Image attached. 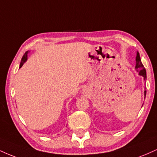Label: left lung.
<instances>
[{"label": "left lung", "mask_w": 157, "mask_h": 157, "mask_svg": "<svg viewBox=\"0 0 157 157\" xmlns=\"http://www.w3.org/2000/svg\"><path fill=\"white\" fill-rule=\"evenodd\" d=\"M135 68H136V71L139 72V75L143 77L144 80H145V79H146V71H145V68H144V66L142 63L141 59H140V54H139L138 52L137 53H136V67ZM144 95H145H145H146V91H145V92H144Z\"/></svg>", "instance_id": "1"}]
</instances>
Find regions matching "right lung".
Segmentation results:
<instances>
[{"mask_svg":"<svg viewBox=\"0 0 157 157\" xmlns=\"http://www.w3.org/2000/svg\"><path fill=\"white\" fill-rule=\"evenodd\" d=\"M29 51H27L25 52V54L23 55L22 59H21V64H20V68L22 67V66L23 65V63H24L27 60V56H28V53H29Z\"/></svg>","mask_w":157,"mask_h":157,"instance_id":"right-lung-1","label":"right lung"}]
</instances>
